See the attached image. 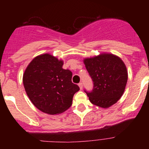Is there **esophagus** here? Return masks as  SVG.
Listing matches in <instances>:
<instances>
[{
	"mask_svg": "<svg viewBox=\"0 0 149 149\" xmlns=\"http://www.w3.org/2000/svg\"><path fill=\"white\" fill-rule=\"evenodd\" d=\"M78 86L80 87V90H81V89H83V83H82V82H80V83H78Z\"/></svg>",
	"mask_w": 149,
	"mask_h": 149,
	"instance_id": "34e87169",
	"label": "esophagus"
}]
</instances>
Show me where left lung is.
<instances>
[{
	"instance_id": "1",
	"label": "left lung",
	"mask_w": 149,
	"mask_h": 149,
	"mask_svg": "<svg viewBox=\"0 0 149 149\" xmlns=\"http://www.w3.org/2000/svg\"><path fill=\"white\" fill-rule=\"evenodd\" d=\"M87 71L93 81L92 91H84L90 102L108 108L120 100L127 81L124 62L111 54H103L84 60Z\"/></svg>"
}]
</instances>
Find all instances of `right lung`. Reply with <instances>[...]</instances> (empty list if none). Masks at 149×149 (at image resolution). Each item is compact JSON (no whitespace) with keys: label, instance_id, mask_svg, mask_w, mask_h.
<instances>
[{"label":"right lung","instance_id":"add662e5","mask_svg":"<svg viewBox=\"0 0 149 149\" xmlns=\"http://www.w3.org/2000/svg\"><path fill=\"white\" fill-rule=\"evenodd\" d=\"M63 61L49 54L31 61L23 76L29 98L37 109L46 113H61L72 104L74 94L80 90L71 81L72 72L62 69Z\"/></svg>","mask_w":149,"mask_h":149}]
</instances>
